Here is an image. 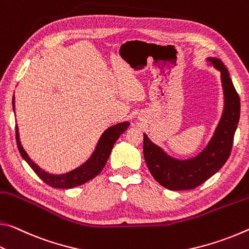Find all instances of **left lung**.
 <instances>
[{"mask_svg":"<svg viewBox=\"0 0 249 249\" xmlns=\"http://www.w3.org/2000/svg\"><path fill=\"white\" fill-rule=\"evenodd\" d=\"M207 60L221 71L225 107L221 121L206 148L198 156L189 160H177L169 157L143 133V156L150 173L158 183L172 191L192 190L209 180L225 164L233 148L240 113L239 96L222 60Z\"/></svg>","mask_w":249,"mask_h":249,"instance_id":"1","label":"left lung"}]
</instances>
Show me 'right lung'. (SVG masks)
Wrapping results in <instances>:
<instances>
[{
	"label": "right lung",
	"mask_w": 249,
	"mask_h": 249,
	"mask_svg": "<svg viewBox=\"0 0 249 249\" xmlns=\"http://www.w3.org/2000/svg\"><path fill=\"white\" fill-rule=\"evenodd\" d=\"M12 105H13L14 109V97ZM129 124H130L128 121H124L108 128L103 133V136L100 137V139L98 141V144L96 146L95 151L91 154V157L89 158L83 165H80L77 169L65 174L56 175L47 173L45 172L44 170L40 169L38 165H36L35 163L31 160V158L27 156L25 150L23 149L21 141H19L18 127H15L16 143H18V151L21 153L22 158L28 163V165L31 166L33 171H34L46 184L52 187H55V189H71V187L81 185L84 184V183L92 180L93 178L97 177V175L103 171L106 163L108 161L110 153H111L113 144H115L116 141L119 139L121 134L128 129Z\"/></svg>",
	"instance_id": "add662e5"
}]
</instances>
